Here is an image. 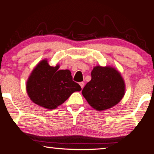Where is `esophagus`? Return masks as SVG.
Listing matches in <instances>:
<instances>
[{
  "mask_svg": "<svg viewBox=\"0 0 154 154\" xmlns=\"http://www.w3.org/2000/svg\"><path fill=\"white\" fill-rule=\"evenodd\" d=\"M79 85H80V86H81V88H83V86H84V82H80L79 83Z\"/></svg>",
  "mask_w": 154,
  "mask_h": 154,
  "instance_id": "1",
  "label": "esophagus"
}]
</instances>
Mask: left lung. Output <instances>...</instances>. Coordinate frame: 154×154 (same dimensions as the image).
I'll return each instance as SVG.
<instances>
[{
  "label": "left lung",
  "instance_id": "8db88e82",
  "mask_svg": "<svg viewBox=\"0 0 154 154\" xmlns=\"http://www.w3.org/2000/svg\"><path fill=\"white\" fill-rule=\"evenodd\" d=\"M92 79L82 90L89 105L97 111L110 109L120 102L125 94V83L118 71L111 66H96Z\"/></svg>",
  "mask_w": 154,
  "mask_h": 154
}]
</instances>
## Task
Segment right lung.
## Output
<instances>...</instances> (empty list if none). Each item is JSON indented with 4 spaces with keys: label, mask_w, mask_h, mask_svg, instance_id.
<instances>
[{
    "label": "right lung",
    "mask_w": 154,
    "mask_h": 154,
    "mask_svg": "<svg viewBox=\"0 0 154 154\" xmlns=\"http://www.w3.org/2000/svg\"><path fill=\"white\" fill-rule=\"evenodd\" d=\"M43 60L33 69L26 82V91L34 103L47 109H56L75 92L82 90L72 81L69 70H58Z\"/></svg>",
    "instance_id": "add662e5"
}]
</instances>
